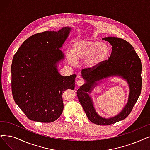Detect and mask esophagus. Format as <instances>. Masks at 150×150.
Listing matches in <instances>:
<instances>
[{
  "label": "esophagus",
  "mask_w": 150,
  "mask_h": 150,
  "mask_svg": "<svg viewBox=\"0 0 150 150\" xmlns=\"http://www.w3.org/2000/svg\"><path fill=\"white\" fill-rule=\"evenodd\" d=\"M84 81H83V79H79L78 81H77V82H76V83H77V85L78 86H82V85H83V83H84Z\"/></svg>",
  "instance_id": "34e87169"
}]
</instances>
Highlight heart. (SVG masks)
Returning a JSON list of instances; mask_svg holds the SVG:
<instances>
[{"label":"heart","instance_id":"obj_1","mask_svg":"<svg viewBox=\"0 0 150 150\" xmlns=\"http://www.w3.org/2000/svg\"><path fill=\"white\" fill-rule=\"evenodd\" d=\"M109 53L110 47L105 43L93 39H81L74 43L72 52L68 54V60L74 64L76 60L86 59V67L93 68L104 61Z\"/></svg>","mask_w":150,"mask_h":150}]
</instances>
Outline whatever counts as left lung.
<instances>
[{
  "mask_svg": "<svg viewBox=\"0 0 150 150\" xmlns=\"http://www.w3.org/2000/svg\"><path fill=\"white\" fill-rule=\"evenodd\" d=\"M102 39L111 45V56L97 67L82 70L85 83L77 90V95L89 120L95 124L107 125L123 120L132 110L141 93L142 67L139 57L128 42L116 37ZM111 76H120L125 80L129 85V95L127 105L120 113L115 117L105 118L96 111L89 93L103 80Z\"/></svg>",
  "mask_w": 150,
  "mask_h": 150,
  "instance_id": "obj_1",
  "label": "left lung"
}]
</instances>
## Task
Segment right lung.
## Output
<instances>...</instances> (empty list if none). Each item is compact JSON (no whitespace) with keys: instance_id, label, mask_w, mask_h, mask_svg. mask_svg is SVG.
Returning a JSON list of instances; mask_svg holds the SVG:
<instances>
[{"instance_id":"1","label":"right lung","mask_w":150,"mask_h":150,"mask_svg":"<svg viewBox=\"0 0 150 150\" xmlns=\"http://www.w3.org/2000/svg\"><path fill=\"white\" fill-rule=\"evenodd\" d=\"M72 28L31 35L20 46L11 64V91L15 103L27 117L52 122L63 110V93L74 89L76 74L63 76L58 65L64 56L60 50Z\"/></svg>"}]
</instances>
